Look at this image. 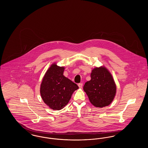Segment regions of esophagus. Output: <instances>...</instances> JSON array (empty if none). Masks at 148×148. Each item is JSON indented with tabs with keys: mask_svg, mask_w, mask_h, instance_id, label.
<instances>
[{
	"mask_svg": "<svg viewBox=\"0 0 148 148\" xmlns=\"http://www.w3.org/2000/svg\"><path fill=\"white\" fill-rule=\"evenodd\" d=\"M78 86L79 88H82L83 87V83H79L78 84Z\"/></svg>",
	"mask_w": 148,
	"mask_h": 148,
	"instance_id": "esophagus-1",
	"label": "esophagus"
}]
</instances>
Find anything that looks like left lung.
<instances>
[{
    "instance_id": "8db88e82",
    "label": "left lung",
    "mask_w": 148,
    "mask_h": 148,
    "mask_svg": "<svg viewBox=\"0 0 148 148\" xmlns=\"http://www.w3.org/2000/svg\"><path fill=\"white\" fill-rule=\"evenodd\" d=\"M90 77V80L86 82L83 87L90 103L99 108L109 106L116 89L112 75L105 67H100L92 71Z\"/></svg>"
}]
</instances>
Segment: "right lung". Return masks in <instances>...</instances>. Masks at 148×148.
<instances>
[{
  "mask_svg": "<svg viewBox=\"0 0 148 148\" xmlns=\"http://www.w3.org/2000/svg\"><path fill=\"white\" fill-rule=\"evenodd\" d=\"M64 67L51 65L42 79L40 95L50 108L59 110L69 103L73 92L79 88L75 83L64 77Z\"/></svg>",
  "mask_w": 148,
  "mask_h": 148,
  "instance_id": "add662e5",
  "label": "right lung"
}]
</instances>
